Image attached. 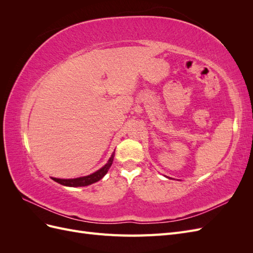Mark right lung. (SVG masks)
<instances>
[{"label": "right lung", "instance_id": "1", "mask_svg": "<svg viewBox=\"0 0 253 253\" xmlns=\"http://www.w3.org/2000/svg\"><path fill=\"white\" fill-rule=\"evenodd\" d=\"M113 160H114V154H112L111 158L109 159L108 164H106L105 166H103L101 169H99L98 171H96L95 173L90 174V175L83 176V177L72 178V179H62V178H55V177H51V178H52V180H55L56 182L60 183V185L66 186V187H84V186H88V185H91V183L99 181L106 173H108L109 169H110L112 164H113Z\"/></svg>", "mask_w": 253, "mask_h": 253}]
</instances>
